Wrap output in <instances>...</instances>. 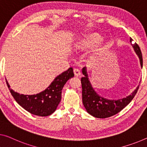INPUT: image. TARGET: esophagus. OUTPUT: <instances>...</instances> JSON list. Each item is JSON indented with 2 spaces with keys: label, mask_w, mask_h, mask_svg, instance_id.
<instances>
[{
  "label": "esophagus",
  "mask_w": 147,
  "mask_h": 147,
  "mask_svg": "<svg viewBox=\"0 0 147 147\" xmlns=\"http://www.w3.org/2000/svg\"><path fill=\"white\" fill-rule=\"evenodd\" d=\"M74 74H75V76L76 77H78L81 75V71L80 70V69L78 68H74Z\"/></svg>",
  "instance_id": "1"
}]
</instances>
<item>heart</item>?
<instances>
[{
  "label": "heart",
  "mask_w": 147,
  "mask_h": 147,
  "mask_svg": "<svg viewBox=\"0 0 147 147\" xmlns=\"http://www.w3.org/2000/svg\"><path fill=\"white\" fill-rule=\"evenodd\" d=\"M101 37L96 33L86 36L84 38L81 39L77 42V47L78 48H90L94 47L101 40Z\"/></svg>",
  "instance_id": "1"
}]
</instances>
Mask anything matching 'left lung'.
<instances>
[{"mask_svg":"<svg viewBox=\"0 0 147 147\" xmlns=\"http://www.w3.org/2000/svg\"><path fill=\"white\" fill-rule=\"evenodd\" d=\"M131 40L133 39L130 38V41L131 42ZM132 46L139 56L141 67H143V58L139 45L135 42L132 45ZM82 72L85 76V77L81 79L83 104L87 112L96 118H106L118 114L132 100L139 89L138 87L131 95L123 99L117 100H108L98 96V94H97L92 89L91 83L88 80L85 67H83Z\"/></svg>","mask_w":147,"mask_h":147,"instance_id":"obj_1","label":"left lung"}]
</instances>
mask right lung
I'll use <instances>...</instances> for the list:
<instances>
[{
    "instance_id": "right-lung-1",
    "label": "right lung",
    "mask_w": 147,
    "mask_h": 147,
    "mask_svg": "<svg viewBox=\"0 0 147 147\" xmlns=\"http://www.w3.org/2000/svg\"><path fill=\"white\" fill-rule=\"evenodd\" d=\"M74 76L73 68L69 67L67 71L56 77L47 89L34 95H24L14 92L10 89V85L7 81H6L12 96L22 107L36 116H48L55 111L60 103L64 85Z\"/></svg>"
}]
</instances>
